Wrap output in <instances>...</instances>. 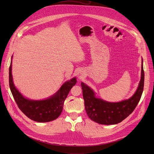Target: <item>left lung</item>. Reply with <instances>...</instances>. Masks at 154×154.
<instances>
[{"label":"left lung","mask_w":154,"mask_h":154,"mask_svg":"<svg viewBox=\"0 0 154 154\" xmlns=\"http://www.w3.org/2000/svg\"><path fill=\"white\" fill-rule=\"evenodd\" d=\"M144 73L143 60L141 78L135 94L128 100L118 103H110L94 96V92L83 82L81 83L85 109L88 117L101 125H114L122 122L136 109L141 99L144 87Z\"/></svg>","instance_id":"left-lung-1"}]
</instances>
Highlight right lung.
Wrapping results in <instances>:
<instances>
[{
    "mask_svg": "<svg viewBox=\"0 0 154 154\" xmlns=\"http://www.w3.org/2000/svg\"><path fill=\"white\" fill-rule=\"evenodd\" d=\"M11 66V62L9 69V83L12 95L20 110L27 118L37 122H49L58 118L62 112L65 100L71 88L76 83V78L65 83L54 96L47 100H29L25 98L14 85Z\"/></svg>",
    "mask_w": 154,
    "mask_h": 154,
    "instance_id": "obj_1",
    "label": "right lung"
}]
</instances>
